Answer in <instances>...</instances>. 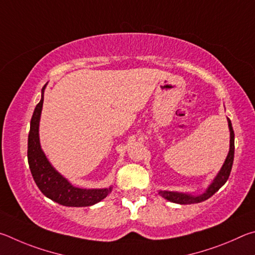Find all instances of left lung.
I'll return each instance as SVG.
<instances>
[{
    "label": "left lung",
    "mask_w": 255,
    "mask_h": 255,
    "mask_svg": "<svg viewBox=\"0 0 255 255\" xmlns=\"http://www.w3.org/2000/svg\"><path fill=\"white\" fill-rule=\"evenodd\" d=\"M229 128L231 132V144H230V152L227 154V158L225 160L224 164L221 169V171L218 172L215 179L212 182V185L208 187L206 193L199 196H193L188 194H181V193H175V191H159V194L162 196L163 198L170 200L172 203L176 204H181V205H187V204H196L204 202V200L208 199L209 197L216 193V191L221 188V187L225 184L229 179L230 173L232 170V166H233L234 161V131L233 128H232L231 120L229 119Z\"/></svg>",
    "instance_id": "8db88e82"
}]
</instances>
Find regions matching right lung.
<instances>
[{
  "mask_svg": "<svg viewBox=\"0 0 255 255\" xmlns=\"http://www.w3.org/2000/svg\"><path fill=\"white\" fill-rule=\"evenodd\" d=\"M44 87L46 85L42 87V97L35 106L30 123L28 162L31 173L41 193L53 202L70 207L92 206L104 199L111 193L112 187L105 189H82L74 187L53 169L40 146L39 121L43 104Z\"/></svg>",
  "mask_w": 255,
  "mask_h": 255,
  "instance_id": "1",
  "label": "right lung"
}]
</instances>
